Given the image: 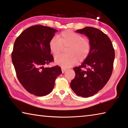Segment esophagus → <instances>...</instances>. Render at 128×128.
I'll use <instances>...</instances> for the list:
<instances>
[{"label": "esophagus", "mask_w": 128, "mask_h": 128, "mask_svg": "<svg viewBox=\"0 0 128 128\" xmlns=\"http://www.w3.org/2000/svg\"><path fill=\"white\" fill-rule=\"evenodd\" d=\"M66 69L64 68H62V73H64V72H66Z\"/></svg>", "instance_id": "obj_1"}]
</instances>
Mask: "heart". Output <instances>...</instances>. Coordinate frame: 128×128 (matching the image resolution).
<instances>
[{
	"instance_id": "b5f03b06",
	"label": "heart",
	"mask_w": 128,
	"mask_h": 128,
	"mask_svg": "<svg viewBox=\"0 0 128 128\" xmlns=\"http://www.w3.org/2000/svg\"><path fill=\"white\" fill-rule=\"evenodd\" d=\"M62 47H67L66 54L54 58V62L62 68L70 67L76 63L83 62L89 56L91 50L90 40L70 30L62 31L58 38L53 36L49 42V48L54 56L59 54Z\"/></svg>"
}]
</instances>
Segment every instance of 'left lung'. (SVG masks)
I'll return each mask as SVG.
<instances>
[{
  "mask_svg": "<svg viewBox=\"0 0 128 128\" xmlns=\"http://www.w3.org/2000/svg\"><path fill=\"white\" fill-rule=\"evenodd\" d=\"M76 32L88 36L91 50L82 65L74 68L76 75L70 86L78 96L88 97L96 94L110 78L114 50L108 36L97 28L86 27Z\"/></svg>",
  "mask_w": 128,
  "mask_h": 128,
  "instance_id": "obj_1",
  "label": "left lung"
}]
</instances>
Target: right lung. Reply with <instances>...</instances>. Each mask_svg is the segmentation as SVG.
Wrapping results in <instances>:
<instances>
[{"instance_id": "1", "label": "right lung", "mask_w": 128, "mask_h": 128, "mask_svg": "<svg viewBox=\"0 0 128 128\" xmlns=\"http://www.w3.org/2000/svg\"><path fill=\"white\" fill-rule=\"evenodd\" d=\"M57 31L47 26L35 25L22 32L14 42L12 61L17 78L22 86L35 96L49 94L62 73L58 66L44 67L54 61L49 42Z\"/></svg>"}]
</instances>
